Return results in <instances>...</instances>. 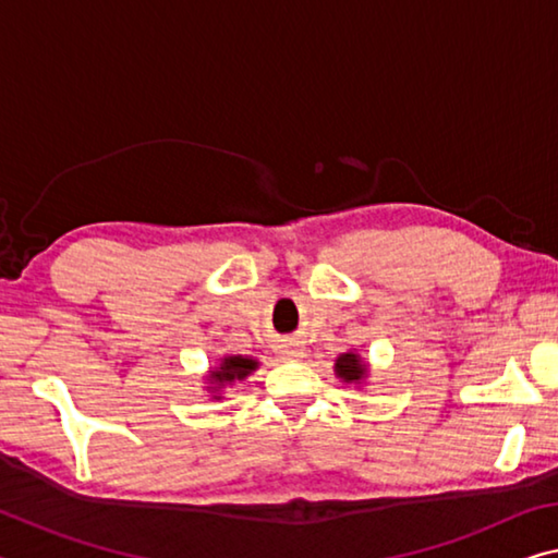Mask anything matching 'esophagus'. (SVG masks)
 Wrapping results in <instances>:
<instances>
[{
	"mask_svg": "<svg viewBox=\"0 0 558 558\" xmlns=\"http://www.w3.org/2000/svg\"><path fill=\"white\" fill-rule=\"evenodd\" d=\"M280 355H282V360H300L303 357V350L295 348V344H286V348L280 350Z\"/></svg>",
	"mask_w": 558,
	"mask_h": 558,
	"instance_id": "1",
	"label": "esophagus"
}]
</instances>
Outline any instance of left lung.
I'll return each instance as SVG.
<instances>
[{
	"label": "left lung",
	"instance_id": "8db88e82",
	"mask_svg": "<svg viewBox=\"0 0 558 558\" xmlns=\"http://www.w3.org/2000/svg\"><path fill=\"white\" fill-rule=\"evenodd\" d=\"M335 375L340 377V383L344 385H355L362 387L365 379L369 377V362L360 357V352L350 350L342 352V355L335 360Z\"/></svg>",
	"mask_w": 558,
	"mask_h": 558
}]
</instances>
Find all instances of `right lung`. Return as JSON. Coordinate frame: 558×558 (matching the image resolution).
Here are the masks:
<instances>
[{"instance_id": "add662e5", "label": "right lung", "mask_w": 558, "mask_h": 558, "mask_svg": "<svg viewBox=\"0 0 558 558\" xmlns=\"http://www.w3.org/2000/svg\"><path fill=\"white\" fill-rule=\"evenodd\" d=\"M260 367V362L247 355H223L216 365L208 367V373L203 375V390L208 392L210 400H223L226 387L235 383H243V379L255 373Z\"/></svg>"}]
</instances>
